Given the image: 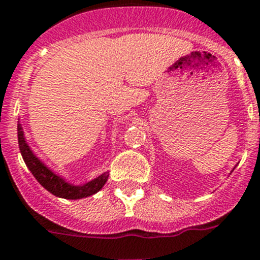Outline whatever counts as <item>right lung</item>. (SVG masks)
<instances>
[{"label":"right lung","instance_id":"right-lung-1","mask_svg":"<svg viewBox=\"0 0 260 260\" xmlns=\"http://www.w3.org/2000/svg\"><path fill=\"white\" fill-rule=\"evenodd\" d=\"M18 144H19L22 157H23L24 162H26L27 168L30 169L32 175L36 178V180H38L47 191H49V192L53 193L55 196H58V198L82 199L87 198V196H91L95 192H98L99 189L105 186L106 180H107L108 178V173H105L102 174L101 177L96 178V179L86 183L85 186H71V184H68L67 182H64L61 178L57 177L56 174L49 171L48 169H47L46 166L32 154V152H31L28 145H27L26 141H24L23 131H22L21 124H18Z\"/></svg>","mask_w":260,"mask_h":260}]
</instances>
